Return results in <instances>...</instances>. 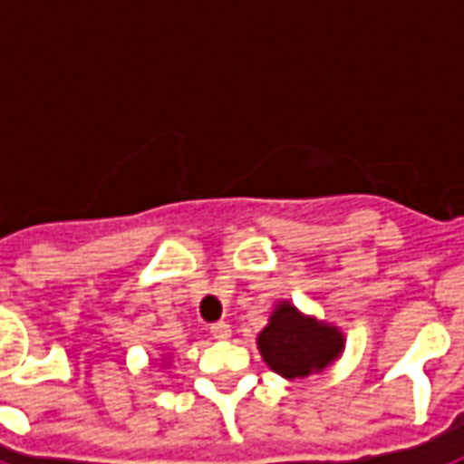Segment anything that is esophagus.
<instances>
[{
	"mask_svg": "<svg viewBox=\"0 0 464 464\" xmlns=\"http://www.w3.org/2000/svg\"><path fill=\"white\" fill-rule=\"evenodd\" d=\"M211 335L216 341H226V338H231V325L226 321H218L211 325Z\"/></svg>",
	"mask_w": 464,
	"mask_h": 464,
	"instance_id": "1",
	"label": "esophagus"
}]
</instances>
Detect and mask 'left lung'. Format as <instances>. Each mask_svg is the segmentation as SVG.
<instances>
[{"label":"left lung","mask_w":464,"mask_h":464,"mask_svg":"<svg viewBox=\"0 0 464 464\" xmlns=\"http://www.w3.org/2000/svg\"><path fill=\"white\" fill-rule=\"evenodd\" d=\"M258 350L278 375L303 378L341 355L343 335L338 328L303 318L291 303H283L258 335Z\"/></svg>","instance_id":"left-lung-1"}]
</instances>
